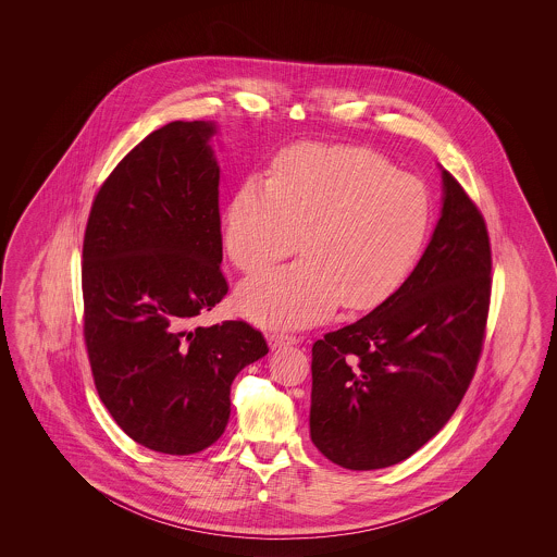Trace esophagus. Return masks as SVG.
Listing matches in <instances>:
<instances>
[{
	"mask_svg": "<svg viewBox=\"0 0 557 557\" xmlns=\"http://www.w3.org/2000/svg\"><path fill=\"white\" fill-rule=\"evenodd\" d=\"M300 338L292 336V334H284V332H273L269 336V346L275 350V348H282V346L298 345Z\"/></svg>",
	"mask_w": 557,
	"mask_h": 557,
	"instance_id": "34e87169",
	"label": "esophagus"
}]
</instances>
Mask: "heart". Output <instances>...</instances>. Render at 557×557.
I'll return each mask as SVG.
<instances>
[{"instance_id": "1", "label": "heart", "mask_w": 557, "mask_h": 557, "mask_svg": "<svg viewBox=\"0 0 557 557\" xmlns=\"http://www.w3.org/2000/svg\"><path fill=\"white\" fill-rule=\"evenodd\" d=\"M432 202L424 184L355 146L305 144L250 177L223 214L230 259L259 275L296 252L302 261L246 282L239 311L265 325H309L341 302L370 311L409 277L424 248Z\"/></svg>"}]
</instances>
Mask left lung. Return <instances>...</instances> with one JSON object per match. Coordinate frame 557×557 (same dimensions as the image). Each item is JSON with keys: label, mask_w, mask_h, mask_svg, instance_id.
I'll list each match as a JSON object with an SVG mask.
<instances>
[{"label": "left lung", "mask_w": 557, "mask_h": 557, "mask_svg": "<svg viewBox=\"0 0 557 557\" xmlns=\"http://www.w3.org/2000/svg\"><path fill=\"white\" fill-rule=\"evenodd\" d=\"M443 175L420 263L370 315L313 345L311 441L346 470L407 459L441 432L476 371L491 300L484 219Z\"/></svg>", "instance_id": "left-lung-1"}]
</instances>
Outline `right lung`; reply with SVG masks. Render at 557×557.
<instances>
[{
    "instance_id": "add662e5",
    "label": "right lung",
    "mask_w": 557,
    "mask_h": 557,
    "mask_svg": "<svg viewBox=\"0 0 557 557\" xmlns=\"http://www.w3.org/2000/svg\"><path fill=\"white\" fill-rule=\"evenodd\" d=\"M212 121H173L100 187L83 239L85 345L98 395L146 449L191 455L230 422V388L269 352L246 321L198 325L221 273Z\"/></svg>"
}]
</instances>
